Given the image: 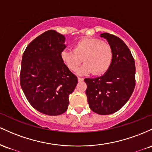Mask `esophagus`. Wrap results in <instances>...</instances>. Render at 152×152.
<instances>
[{
    "label": "esophagus",
    "mask_w": 152,
    "mask_h": 152,
    "mask_svg": "<svg viewBox=\"0 0 152 152\" xmlns=\"http://www.w3.org/2000/svg\"><path fill=\"white\" fill-rule=\"evenodd\" d=\"M77 80H78V81H79V82H82V81L84 80V79H83V77H78Z\"/></svg>",
    "instance_id": "obj_1"
}]
</instances>
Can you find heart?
<instances>
[{
    "label": "heart",
    "mask_w": 152,
    "mask_h": 152,
    "mask_svg": "<svg viewBox=\"0 0 152 152\" xmlns=\"http://www.w3.org/2000/svg\"><path fill=\"white\" fill-rule=\"evenodd\" d=\"M64 64L70 70H75L82 62L84 64L77 70L79 75L93 72L99 75L108 69L113 59V50L108 44L100 39L85 38L75 44L73 50L64 49L60 54Z\"/></svg>",
    "instance_id": "obj_1"
}]
</instances>
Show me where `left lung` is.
I'll list each match as a JSON object with an SVG mask.
<instances>
[{"label": "left lung", "instance_id": "8db88e82", "mask_svg": "<svg viewBox=\"0 0 152 152\" xmlns=\"http://www.w3.org/2000/svg\"><path fill=\"white\" fill-rule=\"evenodd\" d=\"M100 37L108 41L113 50V59L103 75L85 78L90 108L100 115L112 114L127 103L135 88V62L126 44L108 33Z\"/></svg>", "mask_w": 152, "mask_h": 152}]
</instances>
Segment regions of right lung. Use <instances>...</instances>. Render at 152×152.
Returning a JSON list of instances; mask_svg holds the SVG:
<instances>
[{
  "label": "right lung",
  "mask_w": 152,
  "mask_h": 152,
  "mask_svg": "<svg viewBox=\"0 0 152 152\" xmlns=\"http://www.w3.org/2000/svg\"><path fill=\"white\" fill-rule=\"evenodd\" d=\"M64 42V35L49 30L27 46L22 57V90L31 105L46 115L64 113L77 84V77L61 59Z\"/></svg>",
  "instance_id": "right-lung-1"
}]
</instances>
